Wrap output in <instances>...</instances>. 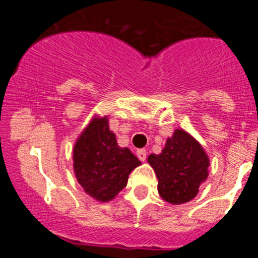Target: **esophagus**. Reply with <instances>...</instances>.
Returning a JSON list of instances; mask_svg holds the SVG:
<instances>
[{
	"label": "esophagus",
	"mask_w": 258,
	"mask_h": 258,
	"mask_svg": "<svg viewBox=\"0 0 258 258\" xmlns=\"http://www.w3.org/2000/svg\"><path fill=\"white\" fill-rule=\"evenodd\" d=\"M137 156H138V159H140L141 161H146V157H147V151L146 150H138L137 151Z\"/></svg>",
	"instance_id": "34e87169"
}]
</instances>
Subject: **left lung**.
I'll use <instances>...</instances> for the list:
<instances>
[{"label":"left lung","instance_id":"1","mask_svg":"<svg viewBox=\"0 0 258 258\" xmlns=\"http://www.w3.org/2000/svg\"><path fill=\"white\" fill-rule=\"evenodd\" d=\"M157 177V191L170 204L190 202L199 192V186L208 177L209 159L194 137L175 129L160 155L147 159Z\"/></svg>","mask_w":258,"mask_h":258}]
</instances>
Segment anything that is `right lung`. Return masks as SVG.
<instances>
[{"label": "right lung", "instance_id": "add662e5", "mask_svg": "<svg viewBox=\"0 0 258 258\" xmlns=\"http://www.w3.org/2000/svg\"><path fill=\"white\" fill-rule=\"evenodd\" d=\"M141 161L129 149L118 147L108 118L94 117L74 147V169L84 191L98 202H109L126 186Z\"/></svg>", "mask_w": 258, "mask_h": 258}]
</instances>
